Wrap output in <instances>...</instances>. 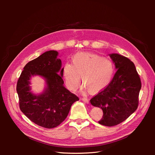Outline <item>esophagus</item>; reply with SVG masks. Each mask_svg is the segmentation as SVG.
Masks as SVG:
<instances>
[{"label":"esophagus","instance_id":"1","mask_svg":"<svg viewBox=\"0 0 155 155\" xmlns=\"http://www.w3.org/2000/svg\"><path fill=\"white\" fill-rule=\"evenodd\" d=\"M82 100L84 102H86V103H87V104L89 102L88 99L85 98V97H83V98H82Z\"/></svg>","mask_w":155,"mask_h":155}]
</instances>
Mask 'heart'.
<instances>
[{
	"label": "heart",
	"instance_id": "b5f03b06",
	"mask_svg": "<svg viewBox=\"0 0 155 155\" xmlns=\"http://www.w3.org/2000/svg\"><path fill=\"white\" fill-rule=\"evenodd\" d=\"M114 73V64L110 59L89 53L75 54L72 58V64L66 63L62 70V75L69 90H77L82 77L84 84L92 93L106 88Z\"/></svg>",
	"mask_w": 155,
	"mask_h": 155
}]
</instances>
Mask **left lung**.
<instances>
[{"instance_id":"obj_1","label":"left lung","mask_w":155,"mask_h":155,"mask_svg":"<svg viewBox=\"0 0 155 155\" xmlns=\"http://www.w3.org/2000/svg\"><path fill=\"white\" fill-rule=\"evenodd\" d=\"M110 57L117 70L109 85L91 99L92 105L103 111L99 123L106 126L123 123L137 109L141 88L133 62L119 54H110Z\"/></svg>"}]
</instances>
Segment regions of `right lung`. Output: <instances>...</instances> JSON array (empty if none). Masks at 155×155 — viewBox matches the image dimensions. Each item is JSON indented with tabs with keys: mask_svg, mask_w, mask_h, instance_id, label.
Here are the masks:
<instances>
[{
	"mask_svg": "<svg viewBox=\"0 0 155 155\" xmlns=\"http://www.w3.org/2000/svg\"><path fill=\"white\" fill-rule=\"evenodd\" d=\"M58 52L48 51L28 62L18 80L16 90L21 110L36 124L51 129L59 126L67 117L71 105L78 97L63 86L61 61ZM39 74L47 80V88L39 96L30 91L31 76Z\"/></svg>",
	"mask_w": 155,
	"mask_h": 155,
	"instance_id": "right-lung-1",
	"label": "right lung"
}]
</instances>
